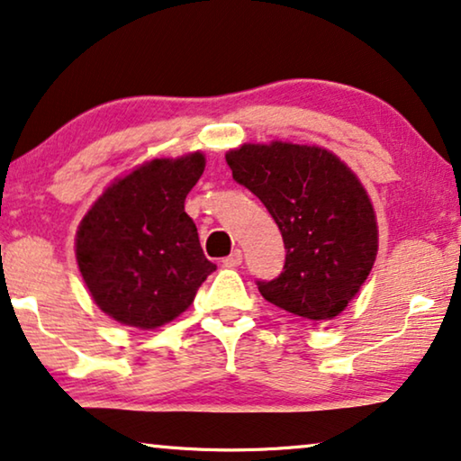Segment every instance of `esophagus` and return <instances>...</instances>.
<instances>
[{
    "instance_id": "esophagus-1",
    "label": "esophagus",
    "mask_w": 461,
    "mask_h": 461,
    "mask_svg": "<svg viewBox=\"0 0 461 461\" xmlns=\"http://www.w3.org/2000/svg\"><path fill=\"white\" fill-rule=\"evenodd\" d=\"M240 263H242V250H231L230 257L223 258V267H238Z\"/></svg>"
}]
</instances>
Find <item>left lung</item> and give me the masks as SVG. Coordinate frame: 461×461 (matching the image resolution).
<instances>
[{
  "mask_svg": "<svg viewBox=\"0 0 461 461\" xmlns=\"http://www.w3.org/2000/svg\"><path fill=\"white\" fill-rule=\"evenodd\" d=\"M233 180L260 198L285 244V265L258 292L304 321H331L366 281L379 250L373 203L352 169L321 147L275 140L225 155Z\"/></svg>",
  "mask_w": 461,
  "mask_h": 461,
  "instance_id": "1",
  "label": "left lung"
}]
</instances>
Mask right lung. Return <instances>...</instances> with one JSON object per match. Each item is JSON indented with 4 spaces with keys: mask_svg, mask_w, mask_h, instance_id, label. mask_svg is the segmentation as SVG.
I'll list each match as a JSON object with an SVG mask.
<instances>
[{
    "mask_svg": "<svg viewBox=\"0 0 461 461\" xmlns=\"http://www.w3.org/2000/svg\"><path fill=\"white\" fill-rule=\"evenodd\" d=\"M203 171V153L142 163L103 192L80 221V275L95 304L113 321L161 327L186 311L217 269L184 211Z\"/></svg>",
    "mask_w": 461,
    "mask_h": 461,
    "instance_id": "1",
    "label": "right lung"
}]
</instances>
